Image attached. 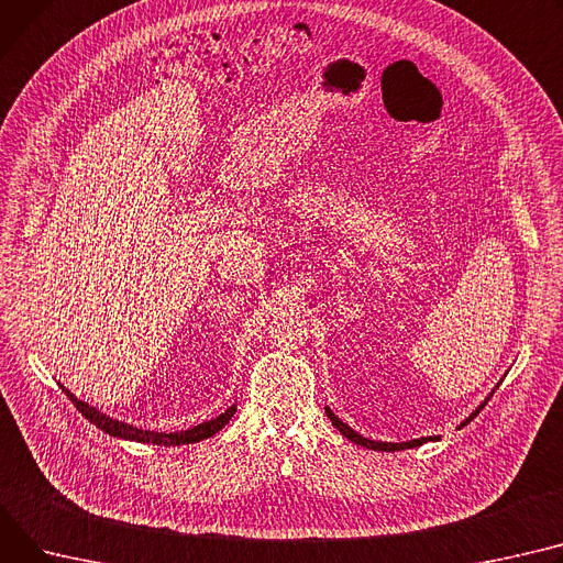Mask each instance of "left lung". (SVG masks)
Here are the masks:
<instances>
[{"label":"left lung","mask_w":563,"mask_h":563,"mask_svg":"<svg viewBox=\"0 0 563 563\" xmlns=\"http://www.w3.org/2000/svg\"><path fill=\"white\" fill-rule=\"evenodd\" d=\"M484 407V405H482ZM479 407V409H482ZM479 409H475V415H471L462 426H466L468 421H473L477 415H479ZM325 415H328V419L332 421V426L340 430L344 437H349L353 443H357V445H364V448H371V451H402V448H417V445H421V443H426V441H432V437H423V439H415V441H402V443H389V441H371V439H366V437H362V434H357L355 430H351L344 421H340L336 419L330 409H325Z\"/></svg>","instance_id":"8db88e82"}]
</instances>
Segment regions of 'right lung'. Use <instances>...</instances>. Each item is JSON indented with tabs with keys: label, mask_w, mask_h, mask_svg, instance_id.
Segmentation results:
<instances>
[{
	"label": "right lung",
	"mask_w": 563,
	"mask_h": 563,
	"mask_svg": "<svg viewBox=\"0 0 563 563\" xmlns=\"http://www.w3.org/2000/svg\"><path fill=\"white\" fill-rule=\"evenodd\" d=\"M63 391L67 394V398L74 402V407H77V409L81 411V415H84L92 426H97L99 430L108 432L110 437L131 439V441H142V443H154V445H180V443L203 441V439L212 437L214 432H219L223 426H227V423L233 419L235 411H238V407L233 405V407H229L227 411H223V415H219V417H217V419H212V421L199 423V426H195V428H190V430H185V432H169V434H165V432H146V430H142V428H133V426H129V423H122V421L110 419V417L101 415L99 409H95V407L86 405L84 400H79L77 396L69 394L65 387H63Z\"/></svg>",
	"instance_id": "right-lung-1"
}]
</instances>
